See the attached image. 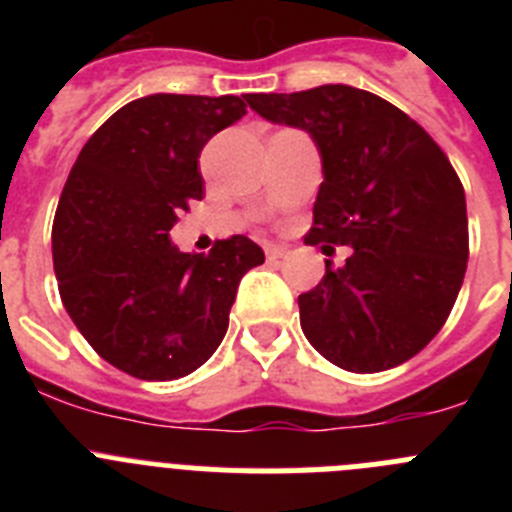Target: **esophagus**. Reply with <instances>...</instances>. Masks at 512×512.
I'll return each instance as SVG.
<instances>
[{"label": "esophagus", "mask_w": 512, "mask_h": 512, "mask_svg": "<svg viewBox=\"0 0 512 512\" xmlns=\"http://www.w3.org/2000/svg\"><path fill=\"white\" fill-rule=\"evenodd\" d=\"M289 248L287 246H279V243H266V259L269 261H277L287 256Z\"/></svg>", "instance_id": "34e87169"}]
</instances>
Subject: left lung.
Masks as SVG:
<instances>
[{"instance_id":"left-lung-1","label":"left lung","mask_w":512,"mask_h":512,"mask_svg":"<svg viewBox=\"0 0 512 512\" xmlns=\"http://www.w3.org/2000/svg\"><path fill=\"white\" fill-rule=\"evenodd\" d=\"M246 102L318 146L323 184L305 243L354 248L297 300L305 338L356 374L413 359L449 318L469 259L467 197L446 153L395 104L348 84Z\"/></svg>"}]
</instances>
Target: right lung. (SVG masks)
Segmentation results:
<instances>
[{
  "label": "right lung",
  "instance_id": "right-lung-1",
  "mask_svg": "<svg viewBox=\"0 0 512 512\" xmlns=\"http://www.w3.org/2000/svg\"><path fill=\"white\" fill-rule=\"evenodd\" d=\"M246 115V97L148 94L87 140L53 220V269L66 312L130 377L164 382L205 364L228 330L243 274L264 264L246 235L202 256L169 230L202 200L200 153Z\"/></svg>",
  "mask_w": 512,
  "mask_h": 512
}]
</instances>
